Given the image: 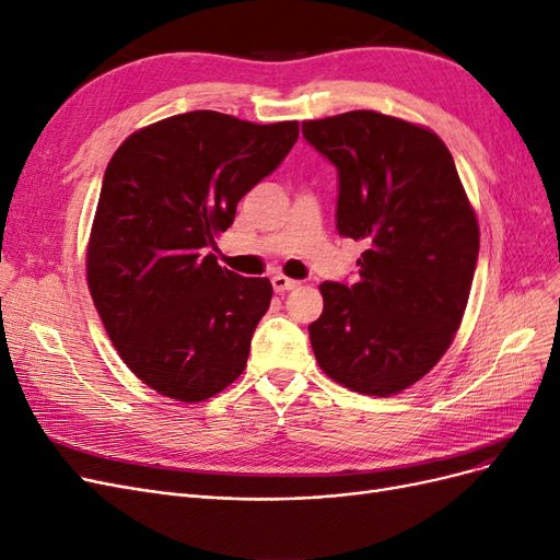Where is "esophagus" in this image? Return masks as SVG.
Instances as JSON below:
<instances>
[{
	"instance_id": "esophagus-1",
	"label": "esophagus",
	"mask_w": 560,
	"mask_h": 560,
	"mask_svg": "<svg viewBox=\"0 0 560 560\" xmlns=\"http://www.w3.org/2000/svg\"><path fill=\"white\" fill-rule=\"evenodd\" d=\"M270 282H273V290L276 292H290V290H294V287H299L296 280H290V278H284V276L270 278Z\"/></svg>"
}]
</instances>
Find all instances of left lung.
Instances as JSON below:
<instances>
[{
  "instance_id": "left-lung-1",
  "label": "left lung",
  "mask_w": 560,
  "mask_h": 560,
  "mask_svg": "<svg viewBox=\"0 0 560 560\" xmlns=\"http://www.w3.org/2000/svg\"><path fill=\"white\" fill-rule=\"evenodd\" d=\"M301 130L338 171V233L366 245L358 282L319 284L315 360L354 393L397 395L442 360L460 327L477 214L451 151L428 128L358 109Z\"/></svg>"
}]
</instances>
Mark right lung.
<instances>
[{"label":"right lung","instance_id":"add662e5","mask_svg":"<svg viewBox=\"0 0 560 560\" xmlns=\"http://www.w3.org/2000/svg\"><path fill=\"white\" fill-rule=\"evenodd\" d=\"M296 138V121L259 126L200 109L132 132L112 156L89 290L121 360L156 393L194 404L243 374L273 287L222 268L210 249Z\"/></svg>","mask_w":560,"mask_h":560}]
</instances>
